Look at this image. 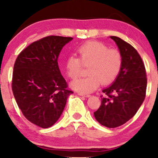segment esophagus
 I'll return each mask as SVG.
<instances>
[{
	"label": "esophagus",
	"mask_w": 158,
	"mask_h": 158,
	"mask_svg": "<svg viewBox=\"0 0 158 158\" xmlns=\"http://www.w3.org/2000/svg\"><path fill=\"white\" fill-rule=\"evenodd\" d=\"M78 95H79V96H81L86 97V98H88V97H90V94H83V93H78Z\"/></svg>",
	"instance_id": "1"
}]
</instances>
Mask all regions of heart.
<instances>
[{"mask_svg": "<svg viewBox=\"0 0 158 158\" xmlns=\"http://www.w3.org/2000/svg\"><path fill=\"white\" fill-rule=\"evenodd\" d=\"M78 58L70 56L67 59V74L75 79L81 74L82 64L88 65V77L73 81L71 86L81 93L93 92L99 83L107 85L118 76L122 65V54L116 49H109L98 42H88L77 50Z\"/></svg>", "mask_w": 158, "mask_h": 158, "instance_id": "1", "label": "heart"}]
</instances>
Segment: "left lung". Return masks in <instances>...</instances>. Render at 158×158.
<instances>
[{"label":"left lung","instance_id":"obj_1","mask_svg":"<svg viewBox=\"0 0 158 158\" xmlns=\"http://www.w3.org/2000/svg\"><path fill=\"white\" fill-rule=\"evenodd\" d=\"M122 57V65L113 84L104 88L101 104L94 112L96 119L109 128L122 126L141 106L147 89L146 70L137 51L122 39L111 36Z\"/></svg>","mask_w":158,"mask_h":158}]
</instances>
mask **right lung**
I'll return each mask as SVG.
<instances>
[{"label": "right lung", "mask_w": 158, "mask_h": 158, "mask_svg": "<svg viewBox=\"0 0 158 158\" xmlns=\"http://www.w3.org/2000/svg\"><path fill=\"white\" fill-rule=\"evenodd\" d=\"M72 37L48 36L21 51L14 66L12 90L23 116L42 128L52 126L73 91L60 73L57 59Z\"/></svg>", "instance_id": "add662e5"}]
</instances>
